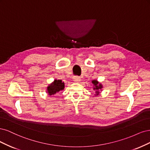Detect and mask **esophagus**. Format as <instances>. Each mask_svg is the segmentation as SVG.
Returning <instances> with one entry per match:
<instances>
[{"instance_id":"1","label":"esophagus","mask_w":150,"mask_h":150,"mask_svg":"<svg viewBox=\"0 0 150 150\" xmlns=\"http://www.w3.org/2000/svg\"><path fill=\"white\" fill-rule=\"evenodd\" d=\"M73 80H74V81L79 82V81H80L81 80V79H80V77L79 76H74Z\"/></svg>"}]
</instances>
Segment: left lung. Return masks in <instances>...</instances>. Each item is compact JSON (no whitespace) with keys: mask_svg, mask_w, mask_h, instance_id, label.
<instances>
[{"mask_svg":"<svg viewBox=\"0 0 150 150\" xmlns=\"http://www.w3.org/2000/svg\"><path fill=\"white\" fill-rule=\"evenodd\" d=\"M92 83H93V85L95 86L93 87V90H96V91H95L96 95H98L100 93V91L98 90L102 88V85H101V84L99 83L97 80H93Z\"/></svg>","mask_w":150,"mask_h":150,"instance_id":"8db88e82","label":"left lung"}]
</instances>
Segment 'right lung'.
<instances>
[{
  "mask_svg": "<svg viewBox=\"0 0 150 150\" xmlns=\"http://www.w3.org/2000/svg\"><path fill=\"white\" fill-rule=\"evenodd\" d=\"M64 83L61 80H55L53 83L47 87V92L49 95H54L60 90L64 89Z\"/></svg>",
  "mask_w": 150,
  "mask_h": 150,
  "instance_id": "obj_1",
  "label": "right lung"
}]
</instances>
